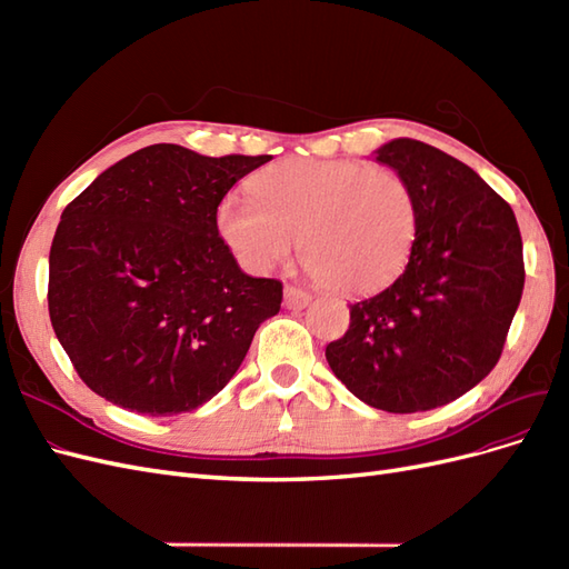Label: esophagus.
I'll return each mask as SVG.
<instances>
[{"instance_id":"obj_1","label":"esophagus","mask_w":569,"mask_h":569,"mask_svg":"<svg viewBox=\"0 0 569 569\" xmlns=\"http://www.w3.org/2000/svg\"><path fill=\"white\" fill-rule=\"evenodd\" d=\"M308 301H311V295H308V291L297 289V287H291V284L284 287V306L291 308V311H299V308H306Z\"/></svg>"}]
</instances>
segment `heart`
Returning a JSON list of instances; mask_svg holds the SVG:
<instances>
[{"label": "heart", "instance_id": "b5f03b06", "mask_svg": "<svg viewBox=\"0 0 569 569\" xmlns=\"http://www.w3.org/2000/svg\"><path fill=\"white\" fill-rule=\"evenodd\" d=\"M253 197L228 194L216 226L237 261L268 272L301 253L343 295H372L406 270L418 237V201L408 180L351 159H287L249 182Z\"/></svg>", "mask_w": 569, "mask_h": 569}]
</instances>
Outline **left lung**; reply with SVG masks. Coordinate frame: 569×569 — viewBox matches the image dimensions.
I'll return each instance as SVG.
<instances>
[{
  "label": "left lung",
  "instance_id": "1",
  "mask_svg": "<svg viewBox=\"0 0 569 569\" xmlns=\"http://www.w3.org/2000/svg\"><path fill=\"white\" fill-rule=\"evenodd\" d=\"M375 161L418 201V237L399 280L351 303L347 335L325 358L360 401L387 412L456 401L493 370L525 287L510 206L470 166L399 137Z\"/></svg>",
  "mask_w": 569,
  "mask_h": 569
}]
</instances>
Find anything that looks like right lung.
<instances>
[{
  "label": "right lung",
  "instance_id": "add662e5",
  "mask_svg": "<svg viewBox=\"0 0 569 569\" xmlns=\"http://www.w3.org/2000/svg\"><path fill=\"white\" fill-rule=\"evenodd\" d=\"M270 157L151 144L66 206L49 251V318L80 380L142 416L226 387L282 282L251 278L216 226L220 199Z\"/></svg>",
  "mask_w": 569,
  "mask_h": 569
}]
</instances>
